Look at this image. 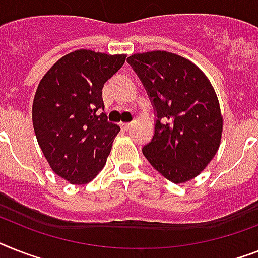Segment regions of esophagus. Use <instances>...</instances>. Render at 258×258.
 I'll return each mask as SVG.
<instances>
[{
  "label": "esophagus",
  "instance_id": "34e87169",
  "mask_svg": "<svg viewBox=\"0 0 258 258\" xmlns=\"http://www.w3.org/2000/svg\"><path fill=\"white\" fill-rule=\"evenodd\" d=\"M120 126L122 127V129H124V131H127V129H129V127L132 126V124H131V122H121Z\"/></svg>",
  "mask_w": 258,
  "mask_h": 258
}]
</instances>
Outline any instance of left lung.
<instances>
[{"label":"left lung","mask_w":258,"mask_h":258,"mask_svg":"<svg viewBox=\"0 0 258 258\" xmlns=\"http://www.w3.org/2000/svg\"><path fill=\"white\" fill-rule=\"evenodd\" d=\"M157 112L154 136L142 153L170 182L194 179L218 153L223 116L214 87L192 61L167 51L127 57Z\"/></svg>","instance_id":"left-lung-1"}]
</instances>
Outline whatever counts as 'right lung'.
<instances>
[{
	"mask_svg": "<svg viewBox=\"0 0 258 258\" xmlns=\"http://www.w3.org/2000/svg\"><path fill=\"white\" fill-rule=\"evenodd\" d=\"M125 54L72 51L48 70L33 101V126L51 170L72 184H87L106 163L120 126L106 121L103 87Z\"/></svg>",
	"mask_w": 258,
	"mask_h": 258,
	"instance_id": "obj_1",
	"label": "right lung"
}]
</instances>
